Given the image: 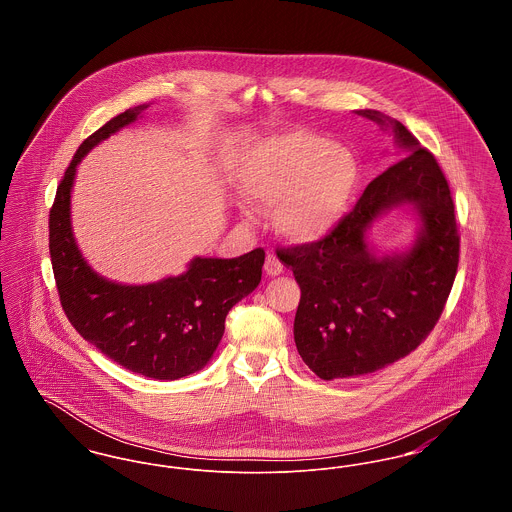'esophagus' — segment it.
Wrapping results in <instances>:
<instances>
[{"label":"esophagus","mask_w":512,"mask_h":512,"mask_svg":"<svg viewBox=\"0 0 512 512\" xmlns=\"http://www.w3.org/2000/svg\"><path fill=\"white\" fill-rule=\"evenodd\" d=\"M265 272H267V276H280L284 272V265L276 255H268L267 261H265Z\"/></svg>","instance_id":"34e87169"}]
</instances>
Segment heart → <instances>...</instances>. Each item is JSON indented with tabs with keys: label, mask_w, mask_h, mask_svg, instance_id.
Listing matches in <instances>:
<instances>
[{
	"label": "heart",
	"mask_w": 512,
	"mask_h": 512,
	"mask_svg": "<svg viewBox=\"0 0 512 512\" xmlns=\"http://www.w3.org/2000/svg\"><path fill=\"white\" fill-rule=\"evenodd\" d=\"M361 180L353 151L313 132L272 136L245 155L240 190L259 209H274L276 232L293 244L330 236L347 215Z\"/></svg>",
	"instance_id": "1"
}]
</instances>
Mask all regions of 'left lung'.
Listing matches in <instances>:
<instances>
[{"label":"left lung","instance_id":"1","mask_svg":"<svg viewBox=\"0 0 512 512\" xmlns=\"http://www.w3.org/2000/svg\"><path fill=\"white\" fill-rule=\"evenodd\" d=\"M357 115L391 128L410 155L366 186L330 236L276 251L301 288L293 340L322 380L363 376L407 357L436 326L459 267L455 205L436 157L388 115ZM401 204L419 217L417 238L405 252L376 254L367 230Z\"/></svg>","mask_w":512,"mask_h":512}]
</instances>
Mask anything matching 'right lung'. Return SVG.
Segmentation results:
<instances>
[{
    "instance_id": "add662e5",
    "label": "right lung",
    "mask_w": 512,
    "mask_h": 512,
    "mask_svg": "<svg viewBox=\"0 0 512 512\" xmlns=\"http://www.w3.org/2000/svg\"><path fill=\"white\" fill-rule=\"evenodd\" d=\"M147 107L117 115L74 153L49 211V255L63 311L84 340L126 370L178 380L209 363L228 311L259 286L265 251L259 247L236 259L195 257L186 272L142 286L107 280L86 263L71 224L76 167L90 149L132 124Z\"/></svg>"
}]
</instances>
